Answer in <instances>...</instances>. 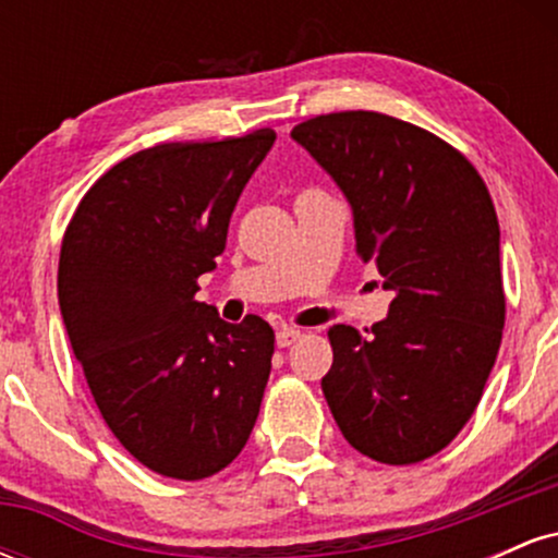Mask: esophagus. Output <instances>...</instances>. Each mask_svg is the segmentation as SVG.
I'll list each match as a JSON object with an SVG mask.
<instances>
[{"label":"esophagus","mask_w":558,"mask_h":558,"mask_svg":"<svg viewBox=\"0 0 558 558\" xmlns=\"http://www.w3.org/2000/svg\"><path fill=\"white\" fill-rule=\"evenodd\" d=\"M301 336H304V332L296 330V328H280L278 336H275V343H278L280 349H288V345L301 341Z\"/></svg>","instance_id":"obj_1"}]
</instances>
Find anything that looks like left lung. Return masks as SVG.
Returning a JSON list of instances; mask_svg holds the SVG:
<instances>
[{"label": "left lung", "instance_id": "8db88e82", "mask_svg": "<svg viewBox=\"0 0 558 558\" xmlns=\"http://www.w3.org/2000/svg\"><path fill=\"white\" fill-rule=\"evenodd\" d=\"M291 136L341 185L356 252L393 291L373 330H328L325 399L364 457L425 462L475 414L501 345V233L488 185L444 138L383 112L317 114Z\"/></svg>", "mask_w": 558, "mask_h": 558}]
</instances>
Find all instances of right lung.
<instances>
[{"mask_svg":"<svg viewBox=\"0 0 558 558\" xmlns=\"http://www.w3.org/2000/svg\"><path fill=\"white\" fill-rule=\"evenodd\" d=\"M275 131L172 141L96 181L70 217L57 296L96 409L120 446L172 480L213 477L257 422L275 332L196 301Z\"/></svg>","mask_w":558,"mask_h":558,"instance_id":"1","label":"right lung"}]
</instances>
